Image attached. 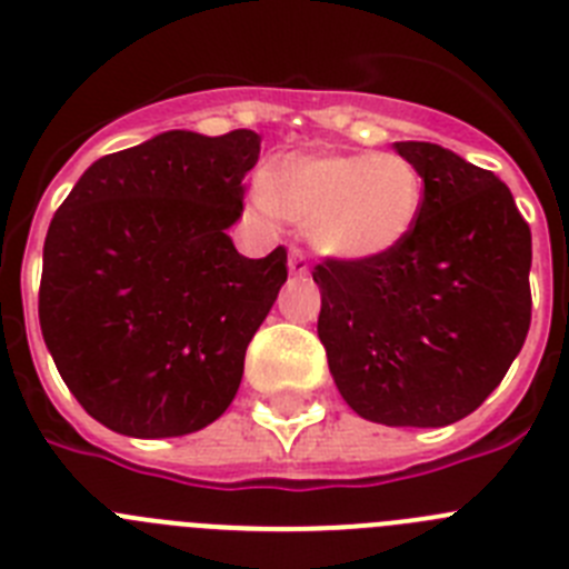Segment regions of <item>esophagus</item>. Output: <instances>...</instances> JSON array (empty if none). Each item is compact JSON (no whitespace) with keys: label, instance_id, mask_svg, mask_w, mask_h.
<instances>
[{"label":"esophagus","instance_id":"obj_1","mask_svg":"<svg viewBox=\"0 0 569 569\" xmlns=\"http://www.w3.org/2000/svg\"><path fill=\"white\" fill-rule=\"evenodd\" d=\"M288 268H290V273H293V276H305V273H308V270H310V264H308V256L301 253L299 248H293V250H290Z\"/></svg>","mask_w":569,"mask_h":569}]
</instances>
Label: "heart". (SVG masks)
Masks as SVG:
<instances>
[{
    "label": "heart",
    "mask_w": 569,
    "mask_h": 569,
    "mask_svg": "<svg viewBox=\"0 0 569 569\" xmlns=\"http://www.w3.org/2000/svg\"><path fill=\"white\" fill-rule=\"evenodd\" d=\"M264 216H284L319 253L376 261L399 250L425 204V179L399 153L290 156L253 190Z\"/></svg>",
    "instance_id": "b5f03b06"
}]
</instances>
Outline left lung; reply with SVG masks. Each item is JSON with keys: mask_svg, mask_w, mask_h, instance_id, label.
Listing matches in <instances>:
<instances>
[{"mask_svg": "<svg viewBox=\"0 0 569 569\" xmlns=\"http://www.w3.org/2000/svg\"><path fill=\"white\" fill-rule=\"evenodd\" d=\"M425 179L410 239L385 259H325L319 339L361 419L445 427L501 385L530 330V224L499 176L396 142Z\"/></svg>", "mask_w": 569, "mask_h": 569, "instance_id": "1", "label": "left lung"}]
</instances>
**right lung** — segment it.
Returning a JSON list of instances; mask_svg holds the SVG:
<instances>
[{"label":"right lung","instance_id":"right-lung-1","mask_svg":"<svg viewBox=\"0 0 569 569\" xmlns=\"http://www.w3.org/2000/svg\"><path fill=\"white\" fill-rule=\"evenodd\" d=\"M253 130H168L90 164L44 236L39 325L59 376L97 421L133 439L224 413L244 350L288 281V250L248 259L241 216Z\"/></svg>","mask_w":569,"mask_h":569}]
</instances>
